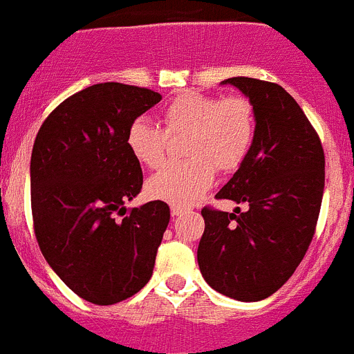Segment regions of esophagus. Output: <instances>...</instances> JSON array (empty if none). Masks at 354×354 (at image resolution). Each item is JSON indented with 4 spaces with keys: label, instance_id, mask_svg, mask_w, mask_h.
<instances>
[{
    "label": "esophagus",
    "instance_id": "34e87169",
    "mask_svg": "<svg viewBox=\"0 0 354 354\" xmlns=\"http://www.w3.org/2000/svg\"><path fill=\"white\" fill-rule=\"evenodd\" d=\"M187 212V208H181V206H171V213H173V216H180L181 213Z\"/></svg>",
    "mask_w": 354,
    "mask_h": 354
}]
</instances>
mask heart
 I'll return each mask as SVG.
<instances>
[{"label": "heart", "instance_id": "b5f03b06", "mask_svg": "<svg viewBox=\"0 0 354 354\" xmlns=\"http://www.w3.org/2000/svg\"><path fill=\"white\" fill-rule=\"evenodd\" d=\"M162 130L136 120L127 132V148L136 162L157 169L164 164L167 138L187 133L183 157L189 160L158 171L146 185L149 197L173 206H190L208 190L215 169L236 173L256 141V111L241 95L216 97L183 93L160 113Z\"/></svg>", "mask_w": 354, "mask_h": 354}]
</instances>
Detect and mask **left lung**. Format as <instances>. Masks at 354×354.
<instances>
[{
	"instance_id": "8db88e82",
	"label": "left lung",
	"mask_w": 354,
	"mask_h": 354,
	"mask_svg": "<svg viewBox=\"0 0 354 354\" xmlns=\"http://www.w3.org/2000/svg\"><path fill=\"white\" fill-rule=\"evenodd\" d=\"M252 102L256 141L216 199L248 206L234 213L205 206L197 263L215 291L259 301L280 289L316 232L324 190V151L295 98L275 82L231 77Z\"/></svg>"
}]
</instances>
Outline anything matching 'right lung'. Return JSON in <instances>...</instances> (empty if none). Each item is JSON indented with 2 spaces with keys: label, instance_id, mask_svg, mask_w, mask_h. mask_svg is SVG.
Instances as JSON below:
<instances>
[{
  "label": "right lung",
  "instance_id": "right-lung-1",
  "mask_svg": "<svg viewBox=\"0 0 354 354\" xmlns=\"http://www.w3.org/2000/svg\"><path fill=\"white\" fill-rule=\"evenodd\" d=\"M162 100L148 88L100 82L63 100L31 151V213L50 268L82 300L113 305L141 291L171 212L164 201L127 209L141 164L127 148L136 118Z\"/></svg>",
  "mask_w": 354,
  "mask_h": 354
}]
</instances>
